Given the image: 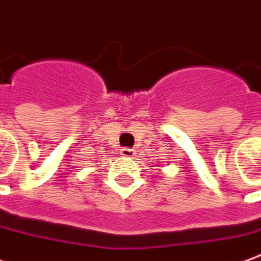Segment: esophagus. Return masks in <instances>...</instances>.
<instances>
[{
  "label": "esophagus",
  "mask_w": 261,
  "mask_h": 261,
  "mask_svg": "<svg viewBox=\"0 0 261 261\" xmlns=\"http://www.w3.org/2000/svg\"><path fill=\"white\" fill-rule=\"evenodd\" d=\"M120 154L124 156V158H134V155H136L134 149H133V148H127V147H124V148L120 149Z\"/></svg>",
  "instance_id": "esophagus-1"
}]
</instances>
